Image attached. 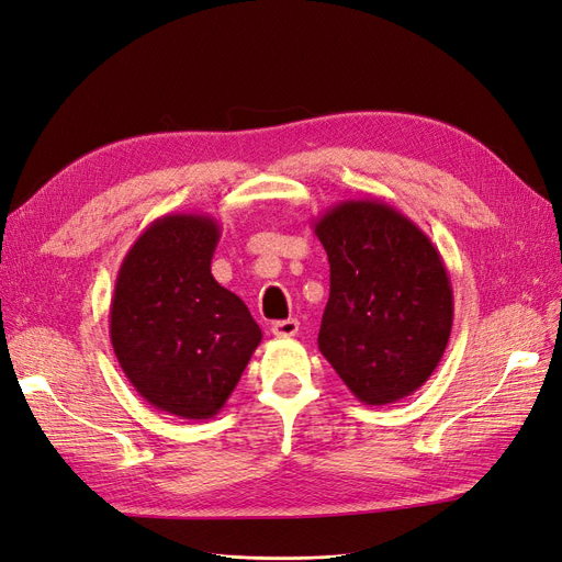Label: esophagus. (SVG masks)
<instances>
[{"mask_svg":"<svg viewBox=\"0 0 562 562\" xmlns=\"http://www.w3.org/2000/svg\"><path fill=\"white\" fill-rule=\"evenodd\" d=\"M270 330H273V336H278V338H292L299 334V319L276 322L273 326H270Z\"/></svg>","mask_w":562,"mask_h":562,"instance_id":"1","label":"esophagus"}]
</instances>
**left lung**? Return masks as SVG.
<instances>
[{
	"label": "left lung",
	"mask_w": 562,
	"mask_h": 562,
	"mask_svg": "<svg viewBox=\"0 0 562 562\" xmlns=\"http://www.w3.org/2000/svg\"><path fill=\"white\" fill-rule=\"evenodd\" d=\"M330 263L319 351L366 405L424 386L453 324L451 280L438 247L396 207L351 199L317 217Z\"/></svg>",
	"instance_id": "obj_1"
}]
</instances>
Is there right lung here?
Instances as JSON below:
<instances>
[{
  "label": "right lung",
  "instance_id": "1",
  "mask_svg": "<svg viewBox=\"0 0 562 562\" xmlns=\"http://www.w3.org/2000/svg\"><path fill=\"white\" fill-rule=\"evenodd\" d=\"M217 220L176 213L155 220L130 247L111 301L120 368L153 407L211 419L261 342L247 305L211 273Z\"/></svg>",
  "mask_w": 562,
  "mask_h": 562
}]
</instances>
